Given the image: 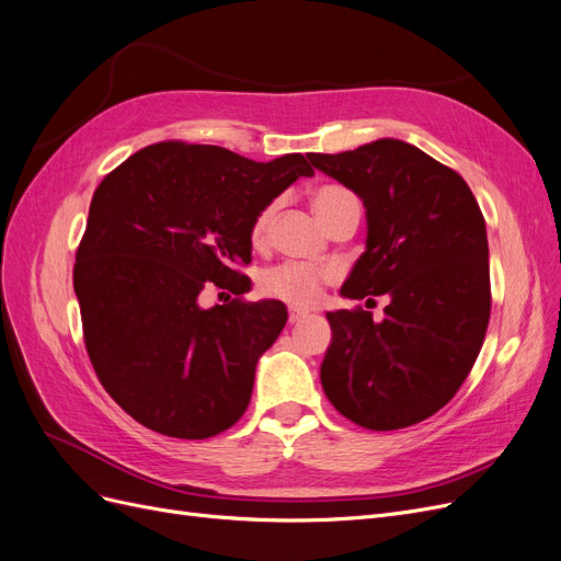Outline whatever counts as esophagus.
Listing matches in <instances>:
<instances>
[{"label":"esophagus","mask_w":561,"mask_h":561,"mask_svg":"<svg viewBox=\"0 0 561 561\" xmlns=\"http://www.w3.org/2000/svg\"><path fill=\"white\" fill-rule=\"evenodd\" d=\"M305 317H307V312L298 310V307H291V310H288V323H298Z\"/></svg>","instance_id":"1"}]
</instances>
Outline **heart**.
<instances>
[{
	"mask_svg": "<svg viewBox=\"0 0 561 561\" xmlns=\"http://www.w3.org/2000/svg\"><path fill=\"white\" fill-rule=\"evenodd\" d=\"M312 205H314V211L319 214V219L327 226L345 209H360L358 197L342 186L317 188L312 193ZM273 219H275V205H267L256 214V219L251 221V240H254V244H261L267 240ZM335 277L337 273L333 267H317L307 263L286 261V263L267 267L261 275L259 284H261V291L270 298H279L291 305L307 307V305H314L321 298L323 286L331 284Z\"/></svg>",
	"mask_w": 561,
	"mask_h": 561,
	"instance_id": "heart-1",
	"label": "heart"
}]
</instances>
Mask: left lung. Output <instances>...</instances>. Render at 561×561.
Wrapping results in <instances>:
<instances>
[{
    "instance_id": "obj_1",
    "label": "left lung",
    "mask_w": 561,
    "mask_h": 561,
    "mask_svg": "<svg viewBox=\"0 0 561 561\" xmlns=\"http://www.w3.org/2000/svg\"><path fill=\"white\" fill-rule=\"evenodd\" d=\"M307 158L366 205V251L342 296L391 298L379 323L364 307L327 314L323 391L364 428L420 424L455 399L490 323V247L476 195L461 174L401 139Z\"/></svg>"
}]
</instances>
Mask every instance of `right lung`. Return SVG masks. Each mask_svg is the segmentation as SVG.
<instances>
[{"label": "right lung", "mask_w": 561, "mask_h": 561, "mask_svg": "<svg viewBox=\"0 0 561 561\" xmlns=\"http://www.w3.org/2000/svg\"><path fill=\"white\" fill-rule=\"evenodd\" d=\"M312 174L300 153L256 162L172 139L102 179L77 249L75 291L90 364L133 420L203 440L242 417L259 356L286 323L279 300L242 298L251 221ZM211 285L239 298L203 311L196 296Z\"/></svg>", "instance_id": "add662e5"}]
</instances>
